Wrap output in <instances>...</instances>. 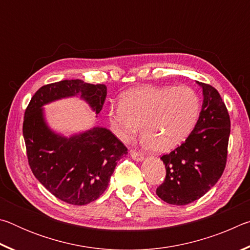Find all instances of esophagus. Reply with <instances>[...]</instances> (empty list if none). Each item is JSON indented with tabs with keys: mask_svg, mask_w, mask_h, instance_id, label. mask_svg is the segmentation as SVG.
<instances>
[{
	"mask_svg": "<svg viewBox=\"0 0 250 250\" xmlns=\"http://www.w3.org/2000/svg\"><path fill=\"white\" fill-rule=\"evenodd\" d=\"M130 154H131V158H132L134 161H138V162H141V161L145 160V158H143V155L140 153V152L135 150H131Z\"/></svg>",
	"mask_w": 250,
	"mask_h": 250,
	"instance_id": "obj_1",
	"label": "esophagus"
}]
</instances>
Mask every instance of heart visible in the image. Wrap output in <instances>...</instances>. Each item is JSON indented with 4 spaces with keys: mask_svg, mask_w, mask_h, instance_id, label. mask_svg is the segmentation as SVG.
Returning <instances> with one entry per match:
<instances>
[{
    "mask_svg": "<svg viewBox=\"0 0 250 250\" xmlns=\"http://www.w3.org/2000/svg\"><path fill=\"white\" fill-rule=\"evenodd\" d=\"M201 101L188 87L143 84L120 97L108 111L110 128L122 142L142 138L154 153H168L180 146L195 126Z\"/></svg>",
    "mask_w": 250,
    "mask_h": 250,
    "instance_id": "b5f03b06",
    "label": "heart"
}]
</instances>
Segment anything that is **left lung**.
Wrapping results in <instances>:
<instances>
[{
    "label": "left lung",
    "mask_w": 250,
    "mask_h": 250,
    "mask_svg": "<svg viewBox=\"0 0 250 250\" xmlns=\"http://www.w3.org/2000/svg\"><path fill=\"white\" fill-rule=\"evenodd\" d=\"M196 83L202 88L203 104L195 128L184 143L161 158L167 176L156 195L172 205H188L205 195L226 166L230 133L226 105L214 87Z\"/></svg>",
    "instance_id": "8db88e82"
}]
</instances>
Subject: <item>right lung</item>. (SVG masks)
Instances as JSON below:
<instances>
[{"label": "right lung", "instance_id": "obj_1", "mask_svg": "<svg viewBox=\"0 0 250 250\" xmlns=\"http://www.w3.org/2000/svg\"><path fill=\"white\" fill-rule=\"evenodd\" d=\"M73 97L83 100L97 117L104 107L107 86L71 79L40 88L25 111L23 137L29 167L41 184L65 203L86 205L103 195L118 161L128 151L103 126L69 137L50 128L44 105Z\"/></svg>", "mask_w": 250, "mask_h": 250}]
</instances>
